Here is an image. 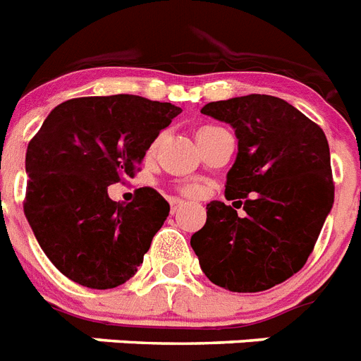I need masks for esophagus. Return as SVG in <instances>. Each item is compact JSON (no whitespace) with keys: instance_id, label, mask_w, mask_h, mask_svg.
<instances>
[{"instance_id":"obj_1","label":"esophagus","mask_w":361,"mask_h":361,"mask_svg":"<svg viewBox=\"0 0 361 361\" xmlns=\"http://www.w3.org/2000/svg\"><path fill=\"white\" fill-rule=\"evenodd\" d=\"M184 204H186V202H184L183 199H171V201H169V206H171V214H177V212L180 210Z\"/></svg>"}]
</instances>
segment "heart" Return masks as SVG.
<instances>
[{
	"mask_svg": "<svg viewBox=\"0 0 361 361\" xmlns=\"http://www.w3.org/2000/svg\"><path fill=\"white\" fill-rule=\"evenodd\" d=\"M206 128H214V126H204V128H201V129H206Z\"/></svg>",
	"mask_w": 361,
	"mask_h": 361,
	"instance_id": "obj_1",
	"label": "heart"
}]
</instances>
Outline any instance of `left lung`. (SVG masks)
<instances>
[{
	"mask_svg": "<svg viewBox=\"0 0 361 361\" xmlns=\"http://www.w3.org/2000/svg\"><path fill=\"white\" fill-rule=\"evenodd\" d=\"M201 113L235 131L237 157L224 184L233 202L206 206V224L190 245L217 286L269 290L303 269L334 204L327 137L269 94L210 102ZM235 207L245 210L243 218Z\"/></svg>",
	"mask_w": 361,
	"mask_h": 361,
	"instance_id": "8db88e82",
	"label": "left lung"
}]
</instances>
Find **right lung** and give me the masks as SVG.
<instances>
[{"instance_id":"1","label":"right lung","mask_w":361,"mask_h":361,"mask_svg":"<svg viewBox=\"0 0 361 361\" xmlns=\"http://www.w3.org/2000/svg\"><path fill=\"white\" fill-rule=\"evenodd\" d=\"M135 94L67 100L29 142L25 217L51 263L71 281L115 288L133 277L169 215L153 188L133 202L111 201L107 186L133 177L146 151L180 113Z\"/></svg>"}]
</instances>
